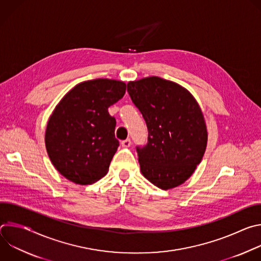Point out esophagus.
I'll list each match as a JSON object with an SVG mask.
<instances>
[{"label": "esophagus", "mask_w": 261, "mask_h": 261, "mask_svg": "<svg viewBox=\"0 0 261 261\" xmlns=\"http://www.w3.org/2000/svg\"><path fill=\"white\" fill-rule=\"evenodd\" d=\"M130 145H131V139H130V138H127V139H125V140L122 141V146H124V147H129Z\"/></svg>", "instance_id": "1"}]
</instances>
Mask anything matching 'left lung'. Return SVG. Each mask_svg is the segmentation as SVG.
<instances>
[{
    "instance_id": "8db88e82",
    "label": "left lung",
    "mask_w": 261,
    "mask_h": 261,
    "mask_svg": "<svg viewBox=\"0 0 261 261\" xmlns=\"http://www.w3.org/2000/svg\"><path fill=\"white\" fill-rule=\"evenodd\" d=\"M147 127V142L136 146L143 176L162 190L187 180L200 163L207 132L194 97L179 85L151 76L127 85Z\"/></svg>"
}]
</instances>
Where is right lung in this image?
<instances>
[{"label": "right lung", "instance_id": "right-lung-1", "mask_svg": "<svg viewBox=\"0 0 261 261\" xmlns=\"http://www.w3.org/2000/svg\"><path fill=\"white\" fill-rule=\"evenodd\" d=\"M125 93V83L98 79L76 85L57 105L45 145L51 163L67 179L91 185L106 174L120 145L108 107Z\"/></svg>", "mask_w": 261, "mask_h": 261}]
</instances>
